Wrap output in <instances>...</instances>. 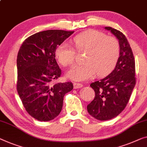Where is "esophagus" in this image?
<instances>
[{"label": "esophagus", "mask_w": 147, "mask_h": 147, "mask_svg": "<svg viewBox=\"0 0 147 147\" xmlns=\"http://www.w3.org/2000/svg\"><path fill=\"white\" fill-rule=\"evenodd\" d=\"M83 87V84H79V83H74V89L82 88Z\"/></svg>", "instance_id": "obj_1"}]
</instances>
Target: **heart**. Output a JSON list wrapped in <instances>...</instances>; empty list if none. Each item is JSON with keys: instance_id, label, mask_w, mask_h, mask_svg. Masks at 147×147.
I'll list each match as a JSON object with an SVG mask.
<instances>
[{"instance_id": "b5f03b06", "label": "heart", "mask_w": 147, "mask_h": 147, "mask_svg": "<svg viewBox=\"0 0 147 147\" xmlns=\"http://www.w3.org/2000/svg\"><path fill=\"white\" fill-rule=\"evenodd\" d=\"M73 42L80 50L87 51L84 64H76L67 71V76L75 81H85L95 74L98 76L107 75L115 66L120 55L118 40L107 36L101 32L89 30L74 38ZM55 54L59 62L67 66L74 62L76 51L66 42L59 44Z\"/></svg>"}]
</instances>
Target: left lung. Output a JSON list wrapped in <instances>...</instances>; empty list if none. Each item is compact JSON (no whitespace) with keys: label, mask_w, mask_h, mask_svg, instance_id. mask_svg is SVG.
Listing matches in <instances>:
<instances>
[{"label":"left lung","mask_w":147,"mask_h":147,"mask_svg":"<svg viewBox=\"0 0 147 147\" xmlns=\"http://www.w3.org/2000/svg\"><path fill=\"white\" fill-rule=\"evenodd\" d=\"M105 29L119 40L120 55L111 73L90 84L95 96L87 109L90 115L100 121L111 119L124 110L136 84L135 58L127 38L111 27Z\"/></svg>","instance_id":"8db88e82"}]
</instances>
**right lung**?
<instances>
[{"instance_id": "right-lung-1", "label": "right lung", "mask_w": 147, "mask_h": 147, "mask_svg": "<svg viewBox=\"0 0 147 147\" xmlns=\"http://www.w3.org/2000/svg\"><path fill=\"white\" fill-rule=\"evenodd\" d=\"M74 31L49 30L36 33L23 42L17 56V91L26 111L36 119L49 121L60 113L71 82H52L61 71L55 51Z\"/></svg>"}]
</instances>
